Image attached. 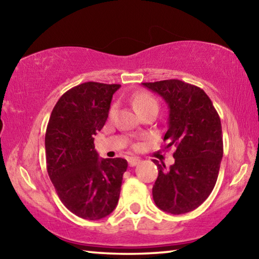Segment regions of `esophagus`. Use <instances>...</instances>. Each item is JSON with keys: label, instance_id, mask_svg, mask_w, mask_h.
I'll return each instance as SVG.
<instances>
[{"label": "esophagus", "instance_id": "esophagus-1", "mask_svg": "<svg viewBox=\"0 0 259 259\" xmlns=\"http://www.w3.org/2000/svg\"><path fill=\"white\" fill-rule=\"evenodd\" d=\"M128 162H129L130 166H135V165H137L139 163L140 159H138V157H129Z\"/></svg>", "mask_w": 259, "mask_h": 259}]
</instances>
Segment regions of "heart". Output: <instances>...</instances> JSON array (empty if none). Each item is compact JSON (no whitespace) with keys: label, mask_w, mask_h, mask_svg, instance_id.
Wrapping results in <instances>:
<instances>
[{"label":"heart","mask_w":259,"mask_h":259,"mask_svg":"<svg viewBox=\"0 0 259 259\" xmlns=\"http://www.w3.org/2000/svg\"><path fill=\"white\" fill-rule=\"evenodd\" d=\"M131 102H133L134 107L138 113L144 111L148 107H157V100L154 96L151 95L148 91L140 90L135 93L131 97ZM114 113V106L109 109V115Z\"/></svg>","instance_id":"heart-1"}]
</instances>
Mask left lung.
Instances as JSON below:
<instances>
[{"label":"left lung","mask_w":259,"mask_h":259,"mask_svg":"<svg viewBox=\"0 0 259 259\" xmlns=\"http://www.w3.org/2000/svg\"><path fill=\"white\" fill-rule=\"evenodd\" d=\"M169 107L164 148L174 146L175 163L154 160L159 176L153 185V200L161 210L174 214L190 212L202 204L217 182L223 157L221 119L201 88L181 80L145 82Z\"/></svg>","instance_id":"8db88e82"}]
</instances>
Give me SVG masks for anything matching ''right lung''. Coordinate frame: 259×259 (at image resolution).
Here are the masks:
<instances>
[{"mask_svg":"<svg viewBox=\"0 0 259 259\" xmlns=\"http://www.w3.org/2000/svg\"><path fill=\"white\" fill-rule=\"evenodd\" d=\"M120 87L85 82L72 88L58 99L47 126L48 175L65 207L89 221L115 209L128 168L121 157L98 159L94 144Z\"/></svg>","mask_w":259,"mask_h":259,"instance_id":"obj_1","label":"right lung"}]
</instances>
